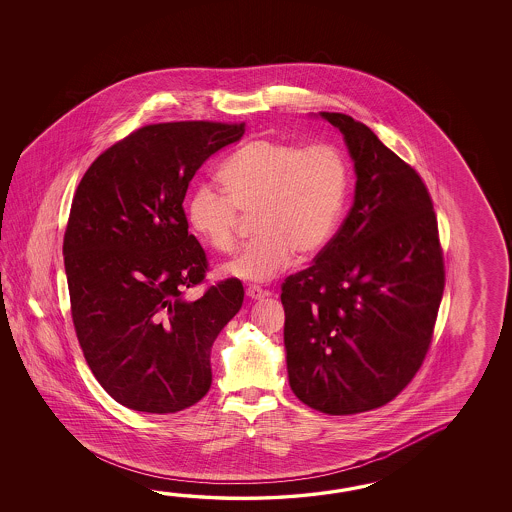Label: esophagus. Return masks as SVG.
Here are the masks:
<instances>
[{
  "label": "esophagus",
  "mask_w": 512,
  "mask_h": 512,
  "mask_svg": "<svg viewBox=\"0 0 512 512\" xmlns=\"http://www.w3.org/2000/svg\"><path fill=\"white\" fill-rule=\"evenodd\" d=\"M247 296H249L251 300H261V298L271 296V293H269L267 289H261L260 285H251V287L247 289Z\"/></svg>",
  "instance_id": "34e87169"
}]
</instances>
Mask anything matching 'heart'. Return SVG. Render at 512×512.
<instances>
[{
  "label": "heart",
  "mask_w": 512,
  "mask_h": 512,
  "mask_svg": "<svg viewBox=\"0 0 512 512\" xmlns=\"http://www.w3.org/2000/svg\"><path fill=\"white\" fill-rule=\"evenodd\" d=\"M223 190L201 183L186 199L190 229L218 252H232L241 214H252L258 236L223 272L247 282H267L294 252L309 258L335 234L346 207L349 164L333 144L304 148L294 142L256 139L219 168Z\"/></svg>",
  "instance_id": "1"
}]
</instances>
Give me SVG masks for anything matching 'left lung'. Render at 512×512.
Wrapping results in <instances>:
<instances>
[{"instance_id":"left-lung-1","label":"left lung","mask_w":512,"mask_h":512,"mask_svg":"<svg viewBox=\"0 0 512 512\" xmlns=\"http://www.w3.org/2000/svg\"><path fill=\"white\" fill-rule=\"evenodd\" d=\"M344 135L357 186L315 263L282 285L294 395L327 415L381 408L412 382L434 337L445 261L421 175L359 120L322 111Z\"/></svg>"}]
</instances>
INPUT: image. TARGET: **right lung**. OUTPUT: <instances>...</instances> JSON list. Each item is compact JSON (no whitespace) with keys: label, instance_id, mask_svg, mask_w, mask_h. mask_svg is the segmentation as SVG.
I'll return each instance as SVG.
<instances>
[{"label":"right lung","instance_id":"1","mask_svg":"<svg viewBox=\"0 0 512 512\" xmlns=\"http://www.w3.org/2000/svg\"><path fill=\"white\" fill-rule=\"evenodd\" d=\"M245 122L148 124L100 153L78 185L64 263L78 344L100 386L146 414H175L212 384L210 349L243 304L236 278L196 302L207 254L188 234L186 190Z\"/></svg>","mask_w":512,"mask_h":512}]
</instances>
